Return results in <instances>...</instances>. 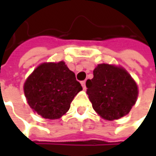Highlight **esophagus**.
Listing matches in <instances>:
<instances>
[{
    "mask_svg": "<svg viewBox=\"0 0 156 156\" xmlns=\"http://www.w3.org/2000/svg\"><path fill=\"white\" fill-rule=\"evenodd\" d=\"M81 86H82V87L85 89V88H86V81H82L81 82Z\"/></svg>",
    "mask_w": 156,
    "mask_h": 156,
    "instance_id": "1",
    "label": "esophagus"
}]
</instances>
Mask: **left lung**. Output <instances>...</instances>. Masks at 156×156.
I'll list each match as a JSON object with an SVG mask.
<instances>
[{
	"instance_id": "1",
	"label": "left lung",
	"mask_w": 156,
	"mask_h": 156,
	"mask_svg": "<svg viewBox=\"0 0 156 156\" xmlns=\"http://www.w3.org/2000/svg\"><path fill=\"white\" fill-rule=\"evenodd\" d=\"M86 82L93 108L106 120L125 116L135 104L138 88L131 75L120 67L99 64Z\"/></svg>"
}]
</instances>
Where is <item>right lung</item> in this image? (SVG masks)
Listing matches in <instances>:
<instances>
[{
  "label": "right lung",
  "mask_w": 156,
  "mask_h": 156,
  "mask_svg": "<svg viewBox=\"0 0 156 156\" xmlns=\"http://www.w3.org/2000/svg\"><path fill=\"white\" fill-rule=\"evenodd\" d=\"M82 89L75 73L65 62L42 63L24 84L30 108L46 119H58L69 110L75 96Z\"/></svg>",
  "instance_id": "obj_1"
}]
</instances>
